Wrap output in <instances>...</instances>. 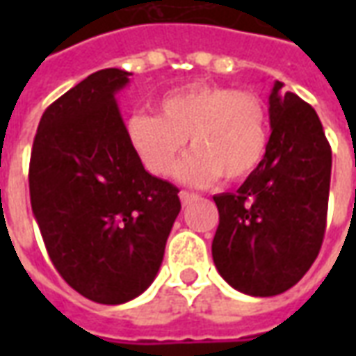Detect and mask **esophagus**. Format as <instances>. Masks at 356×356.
<instances>
[{"label":"esophagus","mask_w":356,"mask_h":356,"mask_svg":"<svg viewBox=\"0 0 356 356\" xmlns=\"http://www.w3.org/2000/svg\"><path fill=\"white\" fill-rule=\"evenodd\" d=\"M179 198H181V204L186 206V204H191L193 200H196V198H198V194L188 193V191H181V193H179Z\"/></svg>","instance_id":"1"}]
</instances>
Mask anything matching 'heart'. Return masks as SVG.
I'll return each mask as SVG.
<instances>
[{"label":"heart","instance_id":"1","mask_svg":"<svg viewBox=\"0 0 356 356\" xmlns=\"http://www.w3.org/2000/svg\"><path fill=\"white\" fill-rule=\"evenodd\" d=\"M158 110L137 112L125 122L133 152L152 175L171 173L186 137L194 150L177 177L191 185H208L221 175L240 181L267 154V106L254 91L193 83L165 95Z\"/></svg>","mask_w":356,"mask_h":356}]
</instances>
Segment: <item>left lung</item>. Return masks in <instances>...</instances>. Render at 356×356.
I'll return each instance as SVG.
<instances>
[{"instance_id":"obj_1","label":"left lung","mask_w":356,"mask_h":356,"mask_svg":"<svg viewBox=\"0 0 356 356\" xmlns=\"http://www.w3.org/2000/svg\"><path fill=\"white\" fill-rule=\"evenodd\" d=\"M267 154L219 209L211 255L234 290L268 298L298 284L321 252L332 148L311 104L276 81L268 97Z\"/></svg>"}]
</instances>
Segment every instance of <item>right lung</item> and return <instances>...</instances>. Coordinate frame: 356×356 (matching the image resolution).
I'll use <instances>...</instances> for the list:
<instances>
[{
	"instance_id": "right-lung-1",
	"label": "right lung",
	"mask_w": 356,
	"mask_h": 356,
	"mask_svg": "<svg viewBox=\"0 0 356 356\" xmlns=\"http://www.w3.org/2000/svg\"><path fill=\"white\" fill-rule=\"evenodd\" d=\"M129 72L91 74L43 112L30 156V202L51 263L83 298L120 305L154 280L179 188L133 152L114 95Z\"/></svg>"
}]
</instances>
